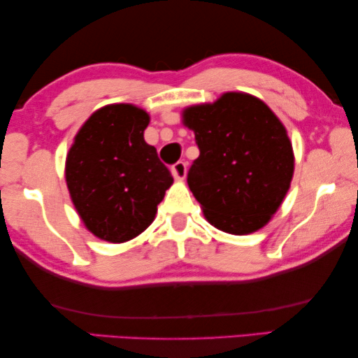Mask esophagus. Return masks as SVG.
<instances>
[{
	"mask_svg": "<svg viewBox=\"0 0 358 358\" xmlns=\"http://www.w3.org/2000/svg\"><path fill=\"white\" fill-rule=\"evenodd\" d=\"M171 173L176 179H184L187 174V163L185 162H178L171 166Z\"/></svg>",
	"mask_w": 358,
	"mask_h": 358,
	"instance_id": "esophagus-1",
	"label": "esophagus"
}]
</instances>
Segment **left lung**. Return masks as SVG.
Returning <instances> with one entry per match:
<instances>
[{"mask_svg": "<svg viewBox=\"0 0 358 358\" xmlns=\"http://www.w3.org/2000/svg\"><path fill=\"white\" fill-rule=\"evenodd\" d=\"M182 119L200 149L187 184L206 220L231 234L265 227L294 176L285 127L262 99L239 92L187 108Z\"/></svg>", "mask_w": 358, "mask_h": 358, "instance_id": "8db88e82", "label": "left lung"}]
</instances>
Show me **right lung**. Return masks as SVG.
Listing matches in <instances>:
<instances>
[{"mask_svg":"<svg viewBox=\"0 0 358 358\" xmlns=\"http://www.w3.org/2000/svg\"><path fill=\"white\" fill-rule=\"evenodd\" d=\"M149 114L133 104L93 113L68 152L66 184L84 225L109 243L130 241L155 219L173 176L144 141Z\"/></svg>","mask_w":358,"mask_h":358,"instance_id":"obj_1","label":"right lung"}]
</instances>
